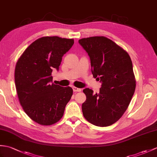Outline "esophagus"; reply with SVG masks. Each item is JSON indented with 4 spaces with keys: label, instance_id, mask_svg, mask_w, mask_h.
Here are the masks:
<instances>
[{
    "label": "esophagus",
    "instance_id": "34e87169",
    "mask_svg": "<svg viewBox=\"0 0 157 157\" xmlns=\"http://www.w3.org/2000/svg\"><path fill=\"white\" fill-rule=\"evenodd\" d=\"M73 90H74V92H81L82 89L81 88H78V87H73Z\"/></svg>",
    "mask_w": 157,
    "mask_h": 157
}]
</instances>
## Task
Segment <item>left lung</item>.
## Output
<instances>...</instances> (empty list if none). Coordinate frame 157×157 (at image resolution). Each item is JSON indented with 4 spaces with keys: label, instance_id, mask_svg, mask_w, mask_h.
I'll return each instance as SVG.
<instances>
[{
    "label": "left lung",
    "instance_id": "obj_1",
    "mask_svg": "<svg viewBox=\"0 0 157 157\" xmlns=\"http://www.w3.org/2000/svg\"><path fill=\"white\" fill-rule=\"evenodd\" d=\"M78 42L90 57L94 78L101 83L98 94L89 88L83 90L86 96L83 115L95 126H110L122 117L135 91L132 61L125 50L102 36Z\"/></svg>",
    "mask_w": 157,
    "mask_h": 157
}]
</instances>
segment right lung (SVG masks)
<instances>
[{
	"instance_id": "add662e5",
	"label": "right lung",
	"mask_w": 157,
	"mask_h": 157,
	"mask_svg": "<svg viewBox=\"0 0 157 157\" xmlns=\"http://www.w3.org/2000/svg\"><path fill=\"white\" fill-rule=\"evenodd\" d=\"M74 43V39L57 36L39 38L25 49L16 64L14 82L20 104L39 124L59 121L73 95L71 87L51 83L53 70H59L62 57Z\"/></svg>"
}]
</instances>
